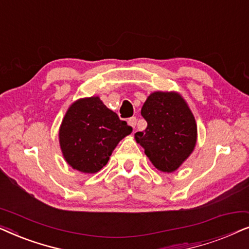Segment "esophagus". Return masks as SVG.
<instances>
[{
  "label": "esophagus",
  "mask_w": 249,
  "mask_h": 249,
  "mask_svg": "<svg viewBox=\"0 0 249 249\" xmlns=\"http://www.w3.org/2000/svg\"><path fill=\"white\" fill-rule=\"evenodd\" d=\"M128 124H129V125H131L132 128H135L136 124H137V119H136V117L130 118V119H129V120H128Z\"/></svg>",
  "instance_id": "esophagus-1"
}]
</instances>
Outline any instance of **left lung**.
<instances>
[{"label":"left lung","instance_id":"left-lung-1","mask_svg":"<svg viewBox=\"0 0 249 249\" xmlns=\"http://www.w3.org/2000/svg\"><path fill=\"white\" fill-rule=\"evenodd\" d=\"M142 115L147 127L136 132V142L156 169L176 171L192 154L197 141L196 121L186 101L175 91H155L142 105Z\"/></svg>","mask_w":249,"mask_h":249}]
</instances>
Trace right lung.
Here are the masks:
<instances>
[{
    "mask_svg": "<svg viewBox=\"0 0 249 249\" xmlns=\"http://www.w3.org/2000/svg\"><path fill=\"white\" fill-rule=\"evenodd\" d=\"M132 128L93 96L80 98L68 108L59 131L62 154L70 166L84 173H95Z\"/></svg>",
    "mask_w": 249,
    "mask_h": 249,
    "instance_id": "1",
    "label": "right lung"
}]
</instances>
